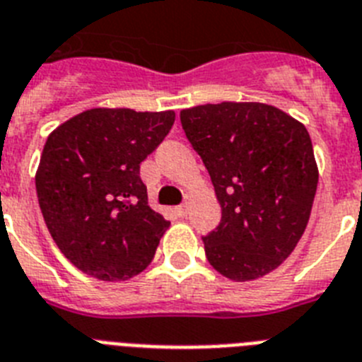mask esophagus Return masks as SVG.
I'll use <instances>...</instances> for the list:
<instances>
[{"mask_svg": "<svg viewBox=\"0 0 362 362\" xmlns=\"http://www.w3.org/2000/svg\"><path fill=\"white\" fill-rule=\"evenodd\" d=\"M187 209H189V204H187V202L180 204V206L177 207V215L178 216H185V215H187Z\"/></svg>", "mask_w": 362, "mask_h": 362, "instance_id": "obj_1", "label": "esophagus"}]
</instances>
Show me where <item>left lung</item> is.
Segmentation results:
<instances>
[{"instance_id":"1","label":"left lung","mask_w":362,"mask_h":362,"mask_svg":"<svg viewBox=\"0 0 362 362\" xmlns=\"http://www.w3.org/2000/svg\"><path fill=\"white\" fill-rule=\"evenodd\" d=\"M222 218L202 237L213 268L253 281L290 257L306 229L319 171L306 127L266 103H207L180 112Z\"/></svg>"}]
</instances>
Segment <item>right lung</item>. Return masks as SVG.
<instances>
[{
    "mask_svg": "<svg viewBox=\"0 0 362 362\" xmlns=\"http://www.w3.org/2000/svg\"><path fill=\"white\" fill-rule=\"evenodd\" d=\"M175 112L89 109L47 138L37 202L59 251L102 281L149 266L169 222L147 204L140 163L168 136Z\"/></svg>",
    "mask_w": 362,
    "mask_h": 362,
    "instance_id": "right-lung-1",
    "label": "right lung"
}]
</instances>
